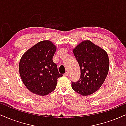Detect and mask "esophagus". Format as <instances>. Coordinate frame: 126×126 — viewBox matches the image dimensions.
<instances>
[{"label":"esophagus","mask_w":126,"mask_h":126,"mask_svg":"<svg viewBox=\"0 0 126 126\" xmlns=\"http://www.w3.org/2000/svg\"><path fill=\"white\" fill-rule=\"evenodd\" d=\"M64 75L65 76H69V72H66V73H65L64 74Z\"/></svg>","instance_id":"esophagus-1"}]
</instances>
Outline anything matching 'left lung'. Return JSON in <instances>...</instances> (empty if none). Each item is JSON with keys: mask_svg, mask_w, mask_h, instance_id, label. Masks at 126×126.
<instances>
[{"mask_svg": "<svg viewBox=\"0 0 126 126\" xmlns=\"http://www.w3.org/2000/svg\"><path fill=\"white\" fill-rule=\"evenodd\" d=\"M80 69V77L72 82V88L79 94L87 96L97 91L103 84L109 70L107 52L89 40H85L73 49Z\"/></svg>", "mask_w": 126, "mask_h": 126, "instance_id": "left-lung-1", "label": "left lung"}]
</instances>
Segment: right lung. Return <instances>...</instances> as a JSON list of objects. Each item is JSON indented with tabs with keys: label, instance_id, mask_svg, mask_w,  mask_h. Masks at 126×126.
<instances>
[{
	"label": "right lung",
	"instance_id": "right-lung-1",
	"mask_svg": "<svg viewBox=\"0 0 126 126\" xmlns=\"http://www.w3.org/2000/svg\"><path fill=\"white\" fill-rule=\"evenodd\" d=\"M56 47L51 41L39 42L23 54L19 70L24 84L35 94L44 95L56 88L59 74L57 65L53 61Z\"/></svg>",
	"mask_w": 126,
	"mask_h": 126
}]
</instances>
